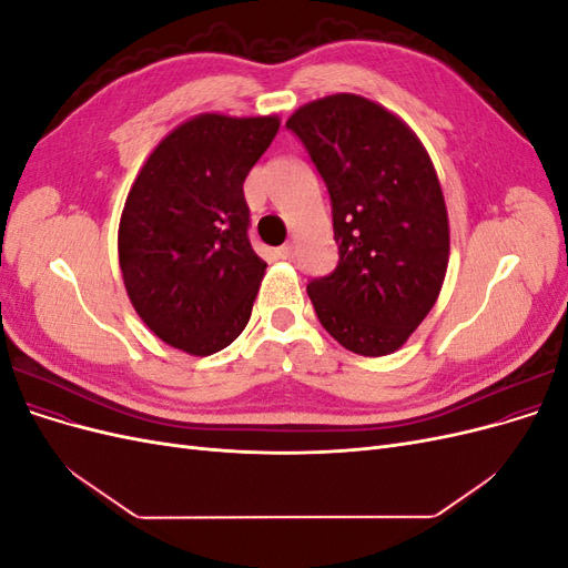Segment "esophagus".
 Returning a JSON list of instances; mask_svg holds the SVG:
<instances>
[{
  "instance_id": "obj_1",
  "label": "esophagus",
  "mask_w": 568,
  "mask_h": 568,
  "mask_svg": "<svg viewBox=\"0 0 568 568\" xmlns=\"http://www.w3.org/2000/svg\"><path fill=\"white\" fill-rule=\"evenodd\" d=\"M277 255L282 257V261H294V255H296V246H294V244H284L282 248H277Z\"/></svg>"
}]
</instances>
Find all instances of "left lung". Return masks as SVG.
I'll return each mask as SVG.
<instances>
[{
    "label": "left lung",
    "mask_w": 568,
    "mask_h": 568,
    "mask_svg": "<svg viewBox=\"0 0 568 568\" xmlns=\"http://www.w3.org/2000/svg\"><path fill=\"white\" fill-rule=\"evenodd\" d=\"M286 128L329 189L338 265L307 284L317 320L343 348H403L438 301L450 225L432 156L400 115L359 94L303 104Z\"/></svg>",
    "instance_id": "1"
}]
</instances>
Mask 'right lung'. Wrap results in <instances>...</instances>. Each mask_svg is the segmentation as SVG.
Instances as JSON below:
<instances>
[{
  "instance_id": "obj_1",
  "label": "right lung",
  "mask_w": 568,
  "mask_h": 568,
  "mask_svg": "<svg viewBox=\"0 0 568 568\" xmlns=\"http://www.w3.org/2000/svg\"><path fill=\"white\" fill-rule=\"evenodd\" d=\"M277 130L280 115L199 113L136 173L118 261L136 315L168 346L205 357L248 324L267 263L246 234L244 180Z\"/></svg>"
}]
</instances>
